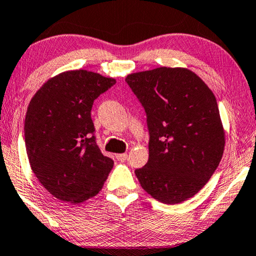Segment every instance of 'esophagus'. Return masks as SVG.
<instances>
[{
  "label": "esophagus",
  "mask_w": 256,
  "mask_h": 256,
  "mask_svg": "<svg viewBox=\"0 0 256 256\" xmlns=\"http://www.w3.org/2000/svg\"><path fill=\"white\" fill-rule=\"evenodd\" d=\"M116 159H117L118 161H120V162H124V161H126V159H128V154H126V153L117 154Z\"/></svg>",
  "instance_id": "obj_1"
}]
</instances>
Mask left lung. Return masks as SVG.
<instances>
[{"label": "left lung", "instance_id": "obj_1", "mask_svg": "<svg viewBox=\"0 0 256 256\" xmlns=\"http://www.w3.org/2000/svg\"><path fill=\"white\" fill-rule=\"evenodd\" d=\"M145 109L150 158L136 169L153 198L178 204L203 188L220 162L225 132L217 100L186 68L160 67L125 78Z\"/></svg>", "mask_w": 256, "mask_h": 256}]
</instances>
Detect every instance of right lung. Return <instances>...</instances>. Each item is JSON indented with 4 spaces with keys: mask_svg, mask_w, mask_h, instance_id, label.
Returning <instances> with one entry per match:
<instances>
[{
    "mask_svg": "<svg viewBox=\"0 0 256 256\" xmlns=\"http://www.w3.org/2000/svg\"><path fill=\"white\" fill-rule=\"evenodd\" d=\"M116 80L86 70L64 72L34 94L24 123L32 172L58 200L82 203L97 195L114 167L96 144L92 108Z\"/></svg>",
    "mask_w": 256,
    "mask_h": 256,
    "instance_id": "obj_1",
    "label": "right lung"
}]
</instances>
